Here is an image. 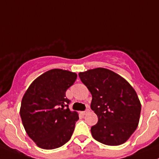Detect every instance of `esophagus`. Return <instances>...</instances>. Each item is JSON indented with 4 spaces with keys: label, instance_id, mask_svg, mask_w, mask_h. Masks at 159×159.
<instances>
[{
    "label": "esophagus",
    "instance_id": "obj_1",
    "mask_svg": "<svg viewBox=\"0 0 159 159\" xmlns=\"http://www.w3.org/2000/svg\"><path fill=\"white\" fill-rule=\"evenodd\" d=\"M89 111H90V110H89V109H86L85 111H82V112H81V113H82L83 115H86V114L89 113Z\"/></svg>",
    "mask_w": 159,
    "mask_h": 159
}]
</instances>
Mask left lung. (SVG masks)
Listing matches in <instances>:
<instances>
[{
	"label": "left lung",
	"mask_w": 159,
	"mask_h": 159,
	"mask_svg": "<svg viewBox=\"0 0 159 159\" xmlns=\"http://www.w3.org/2000/svg\"><path fill=\"white\" fill-rule=\"evenodd\" d=\"M92 95L91 108L98 121L91 128L93 138L107 145H119L138 127L141 102L137 93L125 78L103 68L78 74Z\"/></svg>",
	"instance_id": "1"
}]
</instances>
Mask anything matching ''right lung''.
<instances>
[{
	"instance_id": "1",
	"label": "right lung",
	"mask_w": 159,
	"mask_h": 159,
	"mask_svg": "<svg viewBox=\"0 0 159 159\" xmlns=\"http://www.w3.org/2000/svg\"><path fill=\"white\" fill-rule=\"evenodd\" d=\"M76 78L77 74L69 70H48L24 94L20 118L27 134L39 148H57L70 140L79 117L70 111L65 92Z\"/></svg>"
}]
</instances>
